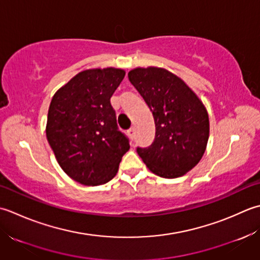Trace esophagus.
I'll list each match as a JSON object with an SVG mask.
<instances>
[{"label": "esophagus", "mask_w": 260, "mask_h": 260, "mask_svg": "<svg viewBox=\"0 0 260 260\" xmlns=\"http://www.w3.org/2000/svg\"><path fill=\"white\" fill-rule=\"evenodd\" d=\"M128 135H129V137L131 138V140H134V139H135V135H136L135 128H131V129H129V130H128Z\"/></svg>", "instance_id": "obj_1"}]
</instances>
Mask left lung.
<instances>
[{"label": "left lung", "mask_w": 260, "mask_h": 260, "mask_svg": "<svg viewBox=\"0 0 260 260\" xmlns=\"http://www.w3.org/2000/svg\"><path fill=\"white\" fill-rule=\"evenodd\" d=\"M129 81L145 100L156 125L155 140L137 148L149 171L176 178L198 165L208 145L209 114L182 78L159 67L135 68Z\"/></svg>", "instance_id": "8db88e82"}]
</instances>
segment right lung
I'll list each match as a JSON object with an SVG mask.
<instances>
[{"label": "right lung", "mask_w": 260, "mask_h": 260, "mask_svg": "<svg viewBox=\"0 0 260 260\" xmlns=\"http://www.w3.org/2000/svg\"><path fill=\"white\" fill-rule=\"evenodd\" d=\"M124 75L113 67L83 71L52 96L47 140L62 171L83 185L111 181L130 148L110 102Z\"/></svg>", "instance_id": "add662e5"}]
</instances>
